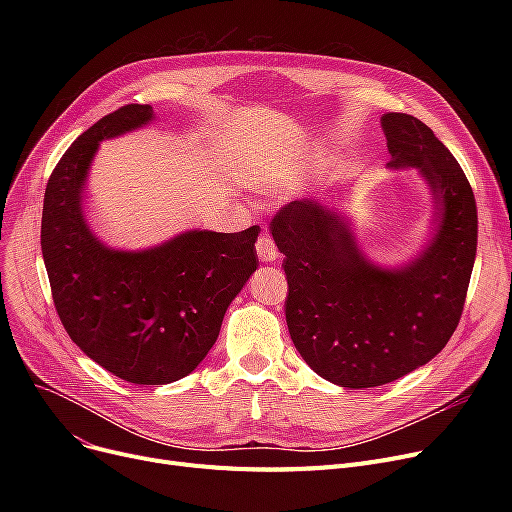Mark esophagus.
Instances as JSON below:
<instances>
[{
	"label": "esophagus",
	"mask_w": 512,
	"mask_h": 512,
	"mask_svg": "<svg viewBox=\"0 0 512 512\" xmlns=\"http://www.w3.org/2000/svg\"><path fill=\"white\" fill-rule=\"evenodd\" d=\"M255 249H257V257H259L261 261H265V263H274V261H278V257H280L276 242H274V238H272L270 234H261V236L257 238Z\"/></svg>",
	"instance_id": "34e87169"
}]
</instances>
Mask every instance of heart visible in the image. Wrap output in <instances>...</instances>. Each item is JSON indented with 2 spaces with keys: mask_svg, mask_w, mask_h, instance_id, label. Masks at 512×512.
Here are the masks:
<instances>
[{
  "mask_svg": "<svg viewBox=\"0 0 512 512\" xmlns=\"http://www.w3.org/2000/svg\"><path fill=\"white\" fill-rule=\"evenodd\" d=\"M292 186H294V176L292 174H280L272 184L274 191H288V188H292Z\"/></svg>",
  "mask_w": 512,
  "mask_h": 512,
  "instance_id": "heart-1",
  "label": "heart"
}]
</instances>
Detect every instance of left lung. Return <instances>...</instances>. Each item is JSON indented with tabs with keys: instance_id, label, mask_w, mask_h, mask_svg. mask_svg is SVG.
I'll list each match as a JSON object with an SVG mask.
<instances>
[{
	"instance_id": "obj_1",
	"label": "left lung",
	"mask_w": 512,
	"mask_h": 512,
	"mask_svg": "<svg viewBox=\"0 0 512 512\" xmlns=\"http://www.w3.org/2000/svg\"><path fill=\"white\" fill-rule=\"evenodd\" d=\"M390 170H417L432 195V236L405 263L380 265L353 220L319 199L282 207L272 236L288 278L286 324L305 363L342 388L390 384L432 361L459 326L477 251L471 184L432 128L388 112Z\"/></svg>"
}]
</instances>
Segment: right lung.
Masks as SVG:
<instances>
[{"instance_id": "right-lung-1", "label": "right lung", "mask_w": 512, "mask_h": 512, "mask_svg": "<svg viewBox=\"0 0 512 512\" xmlns=\"http://www.w3.org/2000/svg\"><path fill=\"white\" fill-rule=\"evenodd\" d=\"M153 120L151 105L130 103L80 134L49 176L41 220L43 261L68 336L139 386L172 384L197 369L259 265V226L186 230L137 251L107 245L89 226L83 193L99 143Z\"/></svg>"}]
</instances>
